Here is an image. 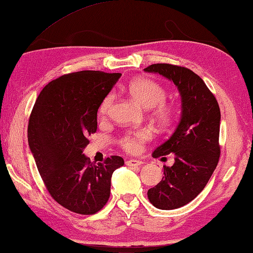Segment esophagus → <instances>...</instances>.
Wrapping results in <instances>:
<instances>
[{
    "instance_id": "1",
    "label": "esophagus",
    "mask_w": 253,
    "mask_h": 253,
    "mask_svg": "<svg viewBox=\"0 0 253 253\" xmlns=\"http://www.w3.org/2000/svg\"><path fill=\"white\" fill-rule=\"evenodd\" d=\"M141 164H142L141 160H137V159H129L126 162V165L129 167H138Z\"/></svg>"
}]
</instances>
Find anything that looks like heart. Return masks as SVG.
<instances>
[{"label": "heart", "mask_w": 253, "mask_h": 253, "mask_svg": "<svg viewBox=\"0 0 253 253\" xmlns=\"http://www.w3.org/2000/svg\"><path fill=\"white\" fill-rule=\"evenodd\" d=\"M126 90L142 107L153 108L151 116L159 126L167 127L172 123L174 118V108L172 105L165 102L167 91L158 83L148 79H136L128 84ZM114 98V93H109L105 96L98 109L100 116L104 117L109 113ZM151 137H153L151 131L144 128V129L135 131H128L122 137L119 144L128 153H138L141 150L142 145L148 141Z\"/></svg>", "instance_id": "obj_1"}]
</instances>
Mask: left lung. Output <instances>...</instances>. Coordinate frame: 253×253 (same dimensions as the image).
Instances as JSON below:
<instances>
[{
  "label": "left lung",
  "mask_w": 253,
  "mask_h": 253,
  "mask_svg": "<svg viewBox=\"0 0 253 253\" xmlns=\"http://www.w3.org/2000/svg\"><path fill=\"white\" fill-rule=\"evenodd\" d=\"M145 72L171 81L181 96V117L170 138L156 148L154 158L173 154L164 166L162 181L147 192L156 208L172 210L189 204L208 183L220 157V108L205 82L189 68L153 64Z\"/></svg>",
  "instance_id": "8db88e82"
}]
</instances>
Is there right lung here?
Returning a JSON list of instances; mask_svg holds the SVG:
<instances>
[{"instance_id":"1","label":"right lung","mask_w":253,"mask_h":253,"mask_svg":"<svg viewBox=\"0 0 253 253\" xmlns=\"http://www.w3.org/2000/svg\"><path fill=\"white\" fill-rule=\"evenodd\" d=\"M121 73L81 71L49 82L32 109L27 139L52 198L80 214L98 212L109 199L113 172L124 165L111 156L94 165L83 154L97 129V111Z\"/></svg>"}]
</instances>
